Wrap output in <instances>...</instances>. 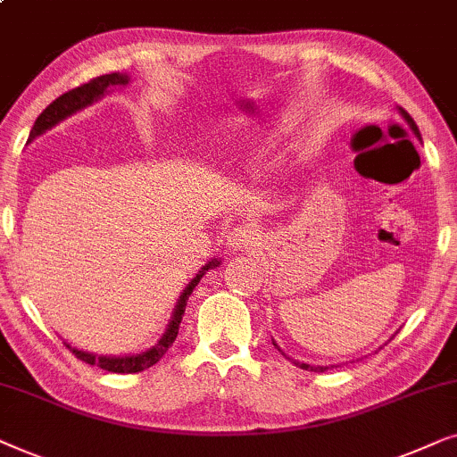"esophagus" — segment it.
Here are the masks:
<instances>
[{
	"mask_svg": "<svg viewBox=\"0 0 457 457\" xmlns=\"http://www.w3.org/2000/svg\"><path fill=\"white\" fill-rule=\"evenodd\" d=\"M258 241V230H255L253 224H237L227 233V245L233 249V252H243V249H249L255 245Z\"/></svg>",
	"mask_w": 457,
	"mask_h": 457,
	"instance_id": "esophagus-1",
	"label": "esophagus"
}]
</instances>
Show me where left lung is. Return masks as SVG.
Wrapping results in <instances>:
<instances>
[{"label":"left lung","instance_id":"1","mask_svg":"<svg viewBox=\"0 0 457 457\" xmlns=\"http://www.w3.org/2000/svg\"><path fill=\"white\" fill-rule=\"evenodd\" d=\"M399 112H402V116L405 118V122L410 124V129L414 130V135L416 137H420V130H418V127H416V122H414V118H411L408 112H405L403 108H399ZM299 368H303V370H310V372H324V370H328V366H310V364H297ZM333 368V366H330Z\"/></svg>","mask_w":457,"mask_h":457}]
</instances>
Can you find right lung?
I'll return each mask as SVG.
<instances>
[{"label":"right lung","instance_id":"obj_1","mask_svg":"<svg viewBox=\"0 0 457 457\" xmlns=\"http://www.w3.org/2000/svg\"><path fill=\"white\" fill-rule=\"evenodd\" d=\"M127 83H129L127 74L112 72V74H102V77L91 79L89 83H83V85L74 87V89H71V91L62 93V96L58 99H54V102L41 112L39 118H37L33 129H30L29 141H33L35 137L46 133L47 129L55 127V124H58L60 120H64V118H68L71 114H74V112L83 110V108H87V105H91L93 102H97V99L102 97L104 93L110 89V87L127 85ZM218 264H220V262L212 260L210 264H205L202 270H199L197 277L191 280L189 287H187L185 293L179 299L177 310H174L172 320H170V324H168V330L164 333V337H162V339L155 343L152 349H147V352L137 353V355H122V358H110V355H93V353H87V352H79V349H74L71 345H66V347L71 349V352L77 355L80 361H85V364L97 366V368H102V370H108V372L133 374V372L145 370V368H152L154 364H158L162 355L168 352V347L172 345L174 339H177L179 324H180V320H183L187 299H189L193 289H195L199 280H202L205 270H210V268H216Z\"/></svg>","mask_w":457,"mask_h":457}]
</instances>
